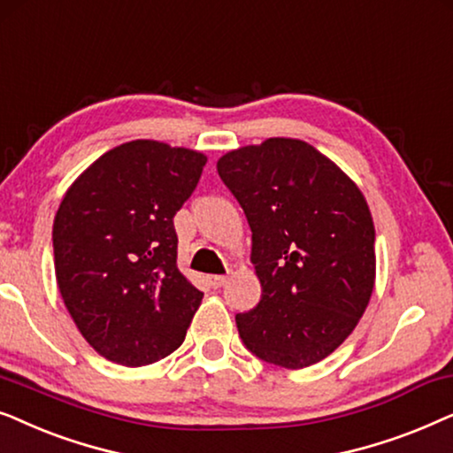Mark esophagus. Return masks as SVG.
Returning a JSON list of instances; mask_svg holds the SVG:
<instances>
[{"label": "esophagus", "mask_w": 453, "mask_h": 453, "mask_svg": "<svg viewBox=\"0 0 453 453\" xmlns=\"http://www.w3.org/2000/svg\"><path fill=\"white\" fill-rule=\"evenodd\" d=\"M226 281H227V277L226 275H209V283H211V288H221V286H226Z\"/></svg>", "instance_id": "obj_1"}]
</instances>
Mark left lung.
<instances>
[{
    "instance_id": "left-lung-1",
    "label": "left lung",
    "mask_w": 453,
    "mask_h": 453,
    "mask_svg": "<svg viewBox=\"0 0 453 453\" xmlns=\"http://www.w3.org/2000/svg\"><path fill=\"white\" fill-rule=\"evenodd\" d=\"M252 232L261 281L255 309L236 315L265 363L304 369L327 358L365 315L375 288V223L357 182L300 138H267L217 161Z\"/></svg>"
}]
</instances>
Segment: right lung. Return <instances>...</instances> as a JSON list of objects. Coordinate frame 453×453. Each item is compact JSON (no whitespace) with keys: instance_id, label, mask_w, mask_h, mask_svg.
Instances as JSON below:
<instances>
[{"instance_id":"right-lung-1","label":"right lung","mask_w":453,"mask_h":453,"mask_svg":"<svg viewBox=\"0 0 453 453\" xmlns=\"http://www.w3.org/2000/svg\"><path fill=\"white\" fill-rule=\"evenodd\" d=\"M207 155L130 141L95 159L53 219L59 294L96 354L124 366L170 357L203 292L178 269L173 215L196 188Z\"/></svg>"}]
</instances>
